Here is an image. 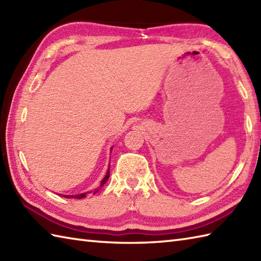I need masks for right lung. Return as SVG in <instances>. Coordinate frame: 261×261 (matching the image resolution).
Listing matches in <instances>:
<instances>
[{"label": "right lung", "mask_w": 261, "mask_h": 261, "mask_svg": "<svg viewBox=\"0 0 261 261\" xmlns=\"http://www.w3.org/2000/svg\"><path fill=\"white\" fill-rule=\"evenodd\" d=\"M111 149H112V148H111ZM109 177H110V165H109V169H108L107 175H105L103 180L101 181V184H99V188H101V187L105 184V182L108 181ZM97 190H98V188H97ZM97 190H96L95 192H94V194H95V193L97 192ZM86 194H87V193H84V194H77V195H62V196L66 197V198H83V197H86Z\"/></svg>", "instance_id": "obj_1"}]
</instances>
